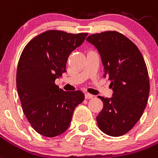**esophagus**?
<instances>
[{
	"label": "esophagus",
	"instance_id": "obj_1",
	"mask_svg": "<svg viewBox=\"0 0 158 158\" xmlns=\"http://www.w3.org/2000/svg\"><path fill=\"white\" fill-rule=\"evenodd\" d=\"M93 97H94V96H92V95H91V94H90V93H85V98L86 99V100L92 99Z\"/></svg>",
	"mask_w": 158,
	"mask_h": 158
}]
</instances>
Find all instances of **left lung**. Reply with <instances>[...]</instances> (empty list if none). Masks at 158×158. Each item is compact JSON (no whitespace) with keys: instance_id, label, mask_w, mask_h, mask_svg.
I'll list each match as a JSON object with an SVG mask.
<instances>
[{"instance_id":"obj_1","label":"left lung","mask_w":158,"mask_h":158,"mask_svg":"<svg viewBox=\"0 0 158 158\" xmlns=\"http://www.w3.org/2000/svg\"><path fill=\"white\" fill-rule=\"evenodd\" d=\"M101 55L105 74L114 90L112 98L98 96L103 109L96 117L99 129L107 135L122 136L143 115L148 100V68L141 52L131 40L117 31L93 34L86 39Z\"/></svg>"}]
</instances>
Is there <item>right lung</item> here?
<instances>
[{
	"mask_svg": "<svg viewBox=\"0 0 158 158\" xmlns=\"http://www.w3.org/2000/svg\"><path fill=\"white\" fill-rule=\"evenodd\" d=\"M87 35L47 30L22 51L17 66V91L24 115L41 135L52 138L64 133L75 108L84 101L81 90L64 91L55 80L65 73L69 55Z\"/></svg>",
	"mask_w": 158,
	"mask_h": 158,
	"instance_id": "right-lung-1",
	"label": "right lung"
}]
</instances>
